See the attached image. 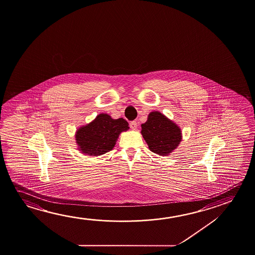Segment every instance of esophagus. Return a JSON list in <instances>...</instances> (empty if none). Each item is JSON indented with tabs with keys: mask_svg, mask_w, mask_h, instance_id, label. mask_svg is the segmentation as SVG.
<instances>
[{
	"mask_svg": "<svg viewBox=\"0 0 255 255\" xmlns=\"http://www.w3.org/2000/svg\"><path fill=\"white\" fill-rule=\"evenodd\" d=\"M129 127H130V129H133V130H136V129H137V127H138V124H137V122H130V123H129Z\"/></svg>",
	"mask_w": 255,
	"mask_h": 255,
	"instance_id": "34e87169",
	"label": "esophagus"
}]
</instances>
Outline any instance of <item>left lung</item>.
<instances>
[{"mask_svg":"<svg viewBox=\"0 0 255 255\" xmlns=\"http://www.w3.org/2000/svg\"><path fill=\"white\" fill-rule=\"evenodd\" d=\"M140 133L149 150L164 156L175 150L182 139L179 126L158 111L147 116L146 123L141 125Z\"/></svg>","mask_w":255,"mask_h":255,"instance_id":"1","label":"left lung"}]
</instances>
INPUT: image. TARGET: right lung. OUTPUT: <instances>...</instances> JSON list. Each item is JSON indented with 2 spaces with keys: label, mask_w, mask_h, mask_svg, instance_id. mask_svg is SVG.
<instances>
[{
  "label": "right lung",
  "mask_w": 255,
  "mask_h": 255,
  "mask_svg": "<svg viewBox=\"0 0 255 255\" xmlns=\"http://www.w3.org/2000/svg\"><path fill=\"white\" fill-rule=\"evenodd\" d=\"M129 128V124L124 118L113 119L108 114H100L94 120L76 130L77 149L92 156L106 154L113 149L120 133Z\"/></svg>",
  "instance_id": "1"
}]
</instances>
